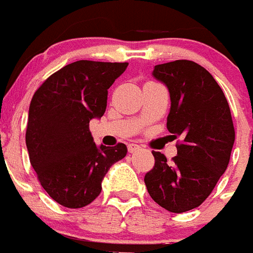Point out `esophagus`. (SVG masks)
<instances>
[{"instance_id":"1","label":"esophagus","mask_w":253,"mask_h":253,"mask_svg":"<svg viewBox=\"0 0 253 253\" xmlns=\"http://www.w3.org/2000/svg\"><path fill=\"white\" fill-rule=\"evenodd\" d=\"M141 150V146H138V144H135V143H129L128 144V151L130 153H134V152H137V151H139Z\"/></svg>"}]
</instances>
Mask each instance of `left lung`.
<instances>
[{"label":"left lung","instance_id":"obj_1","mask_svg":"<svg viewBox=\"0 0 253 253\" xmlns=\"http://www.w3.org/2000/svg\"><path fill=\"white\" fill-rule=\"evenodd\" d=\"M152 75L169 90L166 126L182 143L171 164L153 151L155 166L144 183L156 204L170 212H185L210 196L228 168L235 138L230 109L212 75L196 62L156 65Z\"/></svg>","mask_w":253,"mask_h":253}]
</instances>
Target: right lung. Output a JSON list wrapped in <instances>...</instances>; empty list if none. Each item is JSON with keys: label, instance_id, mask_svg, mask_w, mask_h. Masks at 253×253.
<instances>
[{"label": "right lung", "instance_id": "obj_1", "mask_svg": "<svg viewBox=\"0 0 253 253\" xmlns=\"http://www.w3.org/2000/svg\"><path fill=\"white\" fill-rule=\"evenodd\" d=\"M128 62L79 60L66 65L36 90L29 106L25 142L30 164L49 197L69 209L98 197L109 169L126 156L124 143L97 146L89 131L101 119L107 89Z\"/></svg>", "mask_w": 253, "mask_h": 253}]
</instances>
